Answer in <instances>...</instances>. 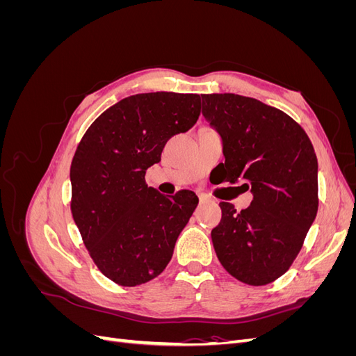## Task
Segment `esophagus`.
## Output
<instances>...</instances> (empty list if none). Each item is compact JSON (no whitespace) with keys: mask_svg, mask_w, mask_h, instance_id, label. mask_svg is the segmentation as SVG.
Instances as JSON below:
<instances>
[{"mask_svg":"<svg viewBox=\"0 0 356 356\" xmlns=\"http://www.w3.org/2000/svg\"><path fill=\"white\" fill-rule=\"evenodd\" d=\"M199 200L200 203H204V202H209L211 197L208 195H203V193H199Z\"/></svg>","mask_w":356,"mask_h":356,"instance_id":"esophagus-1","label":"esophagus"}]
</instances>
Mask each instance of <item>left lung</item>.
<instances>
[{
    "mask_svg": "<svg viewBox=\"0 0 356 356\" xmlns=\"http://www.w3.org/2000/svg\"><path fill=\"white\" fill-rule=\"evenodd\" d=\"M202 114L222 141V181L245 182L246 209L221 202L211 233L232 276L266 285L296 260L318 212V159L309 136L284 111L234 93L202 95Z\"/></svg>",
    "mask_w": 356,
    "mask_h": 356,
    "instance_id": "obj_1",
    "label": "left lung"
}]
</instances>
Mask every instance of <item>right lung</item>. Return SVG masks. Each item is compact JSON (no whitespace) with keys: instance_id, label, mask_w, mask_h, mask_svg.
I'll list each match as a JSON object with an SVG mask.
<instances>
[{"instance_id":"1","label":"right lung","mask_w":356,"mask_h":356,"mask_svg":"<svg viewBox=\"0 0 356 356\" xmlns=\"http://www.w3.org/2000/svg\"><path fill=\"white\" fill-rule=\"evenodd\" d=\"M199 115L195 93L129 96L96 118L75 152L72 217L96 266L118 285H141L163 272L197 207L190 190L165 196L148 187L145 172Z\"/></svg>"}]
</instances>
